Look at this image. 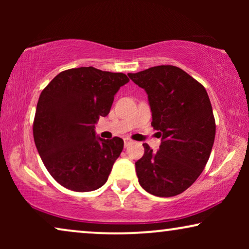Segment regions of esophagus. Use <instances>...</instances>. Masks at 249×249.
<instances>
[{
    "label": "esophagus",
    "instance_id": "esophagus-1",
    "mask_svg": "<svg viewBox=\"0 0 249 249\" xmlns=\"http://www.w3.org/2000/svg\"><path fill=\"white\" fill-rule=\"evenodd\" d=\"M124 147H128V146L129 145H130L131 144V141H130V139H129V138H124Z\"/></svg>",
    "mask_w": 249,
    "mask_h": 249
}]
</instances>
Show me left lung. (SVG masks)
I'll return each instance as SVG.
<instances>
[{"label": "left lung", "instance_id": "8db88e82", "mask_svg": "<svg viewBox=\"0 0 249 249\" xmlns=\"http://www.w3.org/2000/svg\"><path fill=\"white\" fill-rule=\"evenodd\" d=\"M129 78L148 95L152 127L159 130L158 152L142 144L135 163L139 185L159 197L179 195L205 168L215 138V120L209 95L186 71L175 66L152 67Z\"/></svg>", "mask_w": 249, "mask_h": 249}]
</instances>
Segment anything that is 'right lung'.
Listing matches in <instances>:
<instances>
[{"mask_svg":"<svg viewBox=\"0 0 249 249\" xmlns=\"http://www.w3.org/2000/svg\"><path fill=\"white\" fill-rule=\"evenodd\" d=\"M129 78L93 67L62 71L44 88L34 119V141L50 175L67 189L91 192L107 182L124 148L119 137L95 135L114 95Z\"/></svg>","mask_w":249,"mask_h":249,"instance_id":"1","label":"right lung"}]
</instances>
